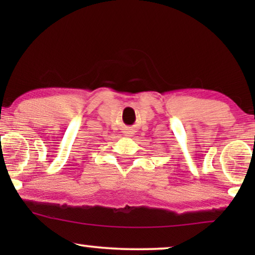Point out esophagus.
Segmentation results:
<instances>
[{"instance_id": "esophagus-1", "label": "esophagus", "mask_w": 255, "mask_h": 255, "mask_svg": "<svg viewBox=\"0 0 255 255\" xmlns=\"http://www.w3.org/2000/svg\"><path fill=\"white\" fill-rule=\"evenodd\" d=\"M130 132H131V131H128V132H127V133H128V134H131V133H130Z\"/></svg>"}]
</instances>
